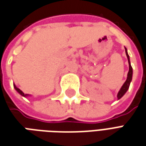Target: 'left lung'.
I'll use <instances>...</instances> for the list:
<instances>
[{
  "instance_id": "left-lung-1",
  "label": "left lung",
  "mask_w": 146,
  "mask_h": 146,
  "mask_svg": "<svg viewBox=\"0 0 146 146\" xmlns=\"http://www.w3.org/2000/svg\"><path fill=\"white\" fill-rule=\"evenodd\" d=\"M125 48V53H126V56H127V58H128V65H129V70H128V76H127V80L124 83V84L122 85V87H121V89L117 93V99L119 100L121 98H122L123 96L125 95V94L127 92V90L129 88V86H130L131 82V80H132V74H133V71H132V67L131 66V62H130V58H129V56L128 54V51H127V48Z\"/></svg>"
}]
</instances>
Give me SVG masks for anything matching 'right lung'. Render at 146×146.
Wrapping results in <instances>:
<instances>
[{"instance_id":"add662e5","label":"right lung","mask_w":146,"mask_h":146,"mask_svg":"<svg viewBox=\"0 0 146 146\" xmlns=\"http://www.w3.org/2000/svg\"><path fill=\"white\" fill-rule=\"evenodd\" d=\"M14 87H15V89L16 90V91H17V92H18V94H21V96H22V97L27 98V97H29V96H30V95H29V94H24V93L22 92V91H21V90H20V89H19V88H18V87H16L15 84H14Z\"/></svg>"}]
</instances>
